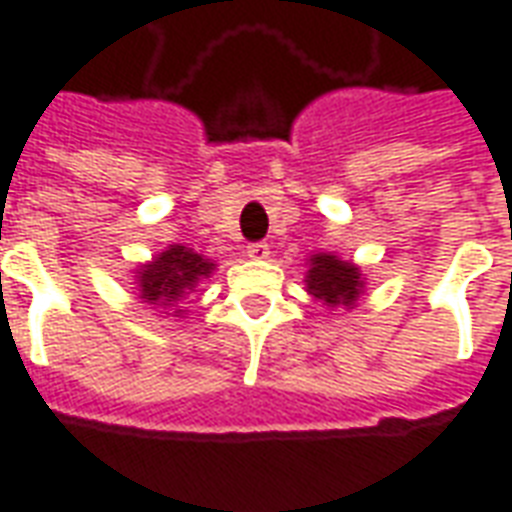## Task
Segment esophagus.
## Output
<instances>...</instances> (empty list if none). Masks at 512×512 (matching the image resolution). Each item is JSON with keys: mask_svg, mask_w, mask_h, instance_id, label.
<instances>
[{"mask_svg": "<svg viewBox=\"0 0 512 512\" xmlns=\"http://www.w3.org/2000/svg\"><path fill=\"white\" fill-rule=\"evenodd\" d=\"M268 255H271V246H268L266 241L246 246V257H249V260H268Z\"/></svg>", "mask_w": 512, "mask_h": 512, "instance_id": "esophagus-1", "label": "esophagus"}]
</instances>
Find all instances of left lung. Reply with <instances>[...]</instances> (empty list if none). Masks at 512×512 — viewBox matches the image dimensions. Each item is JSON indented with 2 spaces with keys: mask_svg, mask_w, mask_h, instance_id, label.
<instances>
[{
  "mask_svg": "<svg viewBox=\"0 0 512 512\" xmlns=\"http://www.w3.org/2000/svg\"><path fill=\"white\" fill-rule=\"evenodd\" d=\"M304 285L312 299L321 301L326 307H343V310H354L359 296L365 293V274L362 268L343 260L334 252H318L310 255L307 260V274H304Z\"/></svg>",
  "mask_w": 512,
  "mask_h": 512,
  "instance_id": "left-lung-1",
  "label": "left lung"
}]
</instances>
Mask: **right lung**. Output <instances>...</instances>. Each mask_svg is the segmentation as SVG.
Here are the masks:
<instances>
[{
	"label": "right lung",
	"instance_id": "1",
	"mask_svg": "<svg viewBox=\"0 0 512 512\" xmlns=\"http://www.w3.org/2000/svg\"><path fill=\"white\" fill-rule=\"evenodd\" d=\"M213 271H216V263L211 257L200 255L189 246L169 244L158 255L145 260L142 266H136L131 274H134L136 299L164 315L183 318L186 299Z\"/></svg>",
	"mask_w": 512,
	"mask_h": 512
}]
</instances>
